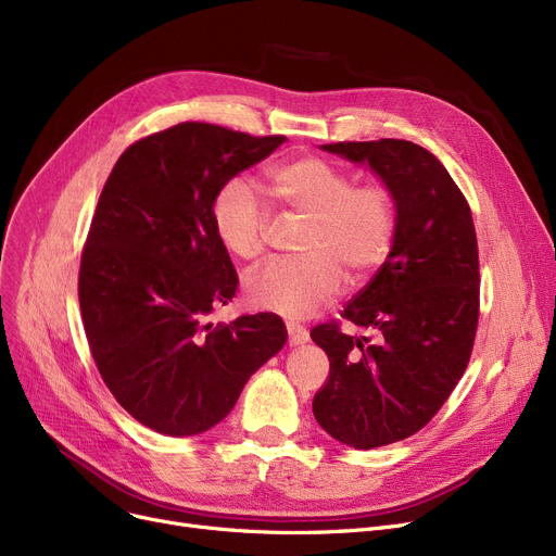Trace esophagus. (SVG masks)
<instances>
[{"label":"esophagus","instance_id":"34e87169","mask_svg":"<svg viewBox=\"0 0 556 556\" xmlns=\"http://www.w3.org/2000/svg\"><path fill=\"white\" fill-rule=\"evenodd\" d=\"M286 329H288V344H290V346H298V344L308 342V331H306L304 327L293 325V323H288V325H286Z\"/></svg>","mask_w":556,"mask_h":556}]
</instances>
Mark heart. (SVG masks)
<instances>
[{"label": "heart", "instance_id": "b5f03b06", "mask_svg": "<svg viewBox=\"0 0 556 556\" xmlns=\"http://www.w3.org/2000/svg\"><path fill=\"white\" fill-rule=\"evenodd\" d=\"M279 207L306 218L300 258H273L248 273L250 306L302 319L344 288V273L365 281L390 258L396 229V195L386 182H361L329 160L302 155L266 173ZM266 202L241 178L218 187L212 225L220 245L237 258H254L266 245Z\"/></svg>", "mask_w": 556, "mask_h": 556}]
</instances>
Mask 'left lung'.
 Segmentation results:
<instances>
[{
  "instance_id": "left-lung-1",
  "label": "left lung",
  "mask_w": 556,
  "mask_h": 556,
  "mask_svg": "<svg viewBox=\"0 0 556 556\" xmlns=\"http://www.w3.org/2000/svg\"><path fill=\"white\" fill-rule=\"evenodd\" d=\"M323 149L369 164L399 207L390 258L340 313L371 336H349L336 319L311 331L331 363L313 415L333 440L367 451L419 432L469 365L480 315L478 239L469 202L421 146L378 139Z\"/></svg>"
}]
</instances>
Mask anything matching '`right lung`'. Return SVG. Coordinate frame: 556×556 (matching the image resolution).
I'll return each instance as SVG.
<instances>
[{
	"mask_svg": "<svg viewBox=\"0 0 556 556\" xmlns=\"http://www.w3.org/2000/svg\"><path fill=\"white\" fill-rule=\"evenodd\" d=\"M283 141L185 122L128 146L110 173L80 254L78 302L103 383L146 428L210 430L288 338L275 313L207 323L239 286L212 225L214 193Z\"/></svg>",
	"mask_w": 556,
	"mask_h": 556,
	"instance_id": "add662e5",
	"label": "right lung"
}]
</instances>
